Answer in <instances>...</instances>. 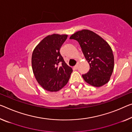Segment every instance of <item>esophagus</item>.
Wrapping results in <instances>:
<instances>
[{
    "instance_id": "34e87169",
    "label": "esophagus",
    "mask_w": 132,
    "mask_h": 132,
    "mask_svg": "<svg viewBox=\"0 0 132 132\" xmlns=\"http://www.w3.org/2000/svg\"><path fill=\"white\" fill-rule=\"evenodd\" d=\"M74 68L76 69V70H77V69L78 68V65H76V66H74Z\"/></svg>"
}]
</instances>
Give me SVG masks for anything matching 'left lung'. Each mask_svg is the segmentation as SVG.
Segmentation results:
<instances>
[{"mask_svg":"<svg viewBox=\"0 0 132 132\" xmlns=\"http://www.w3.org/2000/svg\"><path fill=\"white\" fill-rule=\"evenodd\" d=\"M70 39L77 40L90 65V70L82 75L85 81L100 87L110 80L114 69V55L109 44L101 36L90 30L76 32Z\"/></svg>","mask_w":132,"mask_h":132,"instance_id":"obj_1","label":"left lung"}]
</instances>
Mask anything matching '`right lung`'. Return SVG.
<instances>
[{
    "label": "right lung",
    "instance_id": "add662e5",
    "mask_svg": "<svg viewBox=\"0 0 132 132\" xmlns=\"http://www.w3.org/2000/svg\"><path fill=\"white\" fill-rule=\"evenodd\" d=\"M67 37V35H48L36 45L32 52L34 76L40 86L48 92H58L63 88L72 72L60 52Z\"/></svg>",
    "mask_w": 132,
    "mask_h": 132
}]
</instances>
